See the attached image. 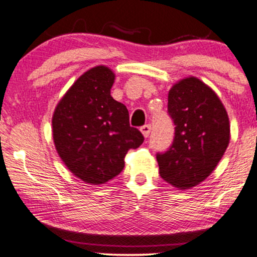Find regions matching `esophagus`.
I'll return each mask as SVG.
<instances>
[{"label":"esophagus","instance_id":"1","mask_svg":"<svg viewBox=\"0 0 257 257\" xmlns=\"http://www.w3.org/2000/svg\"><path fill=\"white\" fill-rule=\"evenodd\" d=\"M140 131H141V133H143L144 137L149 138L150 133H151V125H150V124L143 125V126H141V128H140Z\"/></svg>","mask_w":257,"mask_h":257}]
</instances>
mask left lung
I'll list each match as a JSON object with an SVG mask.
<instances>
[{
    "mask_svg": "<svg viewBox=\"0 0 257 257\" xmlns=\"http://www.w3.org/2000/svg\"><path fill=\"white\" fill-rule=\"evenodd\" d=\"M175 133L157 153L161 178L178 188L193 187L210 175L229 143L227 112L213 89L196 77L176 83L168 95Z\"/></svg>",
    "mask_w": 257,
    "mask_h": 257,
    "instance_id": "1",
    "label": "left lung"
}]
</instances>
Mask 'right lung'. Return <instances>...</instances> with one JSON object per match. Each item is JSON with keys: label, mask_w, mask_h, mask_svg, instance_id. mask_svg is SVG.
<instances>
[{"label": "right lung", "mask_w": 257, "mask_h": 257, "mask_svg": "<svg viewBox=\"0 0 257 257\" xmlns=\"http://www.w3.org/2000/svg\"><path fill=\"white\" fill-rule=\"evenodd\" d=\"M113 81L108 67H93L72 84L53 114L59 156L88 184H104L118 175L126 152L144 143L141 132L129 124L125 106L111 96Z\"/></svg>", "instance_id": "obj_1"}]
</instances>
